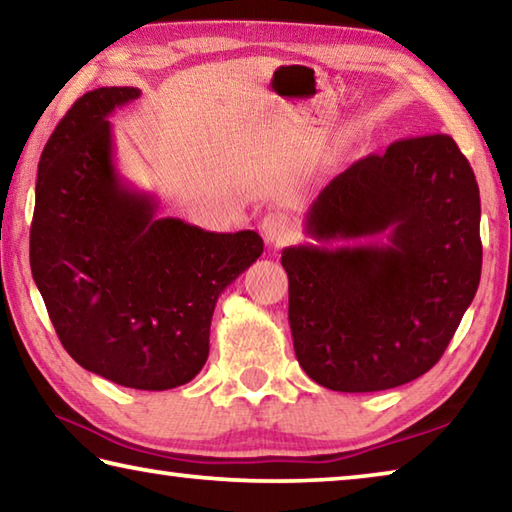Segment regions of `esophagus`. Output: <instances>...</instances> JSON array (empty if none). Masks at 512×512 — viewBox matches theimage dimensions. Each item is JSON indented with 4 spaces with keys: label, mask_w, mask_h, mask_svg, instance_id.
I'll return each mask as SVG.
<instances>
[{
    "label": "esophagus",
    "mask_w": 512,
    "mask_h": 512,
    "mask_svg": "<svg viewBox=\"0 0 512 512\" xmlns=\"http://www.w3.org/2000/svg\"><path fill=\"white\" fill-rule=\"evenodd\" d=\"M259 228H262V235H264V239H266V244H271V246L287 244V241H289L291 235H293L291 221H289L284 214H280V212L266 214Z\"/></svg>",
    "instance_id": "obj_1"
}]
</instances>
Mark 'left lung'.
Masks as SVG:
<instances>
[{
  "instance_id": "obj_1",
  "label": "left lung",
  "mask_w": 512,
  "mask_h": 512,
  "mask_svg": "<svg viewBox=\"0 0 512 512\" xmlns=\"http://www.w3.org/2000/svg\"><path fill=\"white\" fill-rule=\"evenodd\" d=\"M479 223V185L449 135L395 142L329 180L305 219L316 244L282 250L302 370L372 393L436 366L479 289Z\"/></svg>"
}]
</instances>
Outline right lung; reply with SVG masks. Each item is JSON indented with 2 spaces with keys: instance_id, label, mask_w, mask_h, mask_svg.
<instances>
[{
  "instance_id": "1",
  "label": "right lung",
  "mask_w": 512,
  "mask_h": 512,
  "mask_svg": "<svg viewBox=\"0 0 512 512\" xmlns=\"http://www.w3.org/2000/svg\"><path fill=\"white\" fill-rule=\"evenodd\" d=\"M137 88H97L67 110L38 162L31 273L63 348L119 386L167 391L210 354L216 300L264 253L255 230L158 216L119 176L108 117Z\"/></svg>"
}]
</instances>
